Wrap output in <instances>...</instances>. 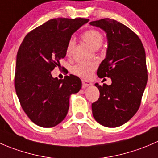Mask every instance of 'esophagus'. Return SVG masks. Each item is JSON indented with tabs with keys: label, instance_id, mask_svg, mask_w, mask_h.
<instances>
[{
	"label": "esophagus",
	"instance_id": "1",
	"mask_svg": "<svg viewBox=\"0 0 158 158\" xmlns=\"http://www.w3.org/2000/svg\"><path fill=\"white\" fill-rule=\"evenodd\" d=\"M82 84H83V87H88V86L91 85L92 83L90 82V81H85V80H83Z\"/></svg>",
	"mask_w": 158,
	"mask_h": 158
}]
</instances>
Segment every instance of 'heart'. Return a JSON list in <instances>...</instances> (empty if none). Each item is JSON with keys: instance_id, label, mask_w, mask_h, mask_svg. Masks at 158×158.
I'll use <instances>...</instances> for the list:
<instances>
[{"instance_id": "heart-1", "label": "heart", "mask_w": 158, "mask_h": 158, "mask_svg": "<svg viewBox=\"0 0 158 158\" xmlns=\"http://www.w3.org/2000/svg\"><path fill=\"white\" fill-rule=\"evenodd\" d=\"M82 39L94 49H98L102 45L104 37L100 31L97 30H89L82 34ZM74 46V40H69L66 47V55L70 57L72 54ZM97 67L95 62H80L74 65L72 68V72L76 75L83 78H88Z\"/></svg>"}]
</instances>
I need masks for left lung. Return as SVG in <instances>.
<instances>
[{
  "instance_id": "8db88e82",
  "label": "left lung",
  "mask_w": 158,
  "mask_h": 158,
  "mask_svg": "<svg viewBox=\"0 0 158 158\" xmlns=\"http://www.w3.org/2000/svg\"><path fill=\"white\" fill-rule=\"evenodd\" d=\"M90 25L106 33V57L97 74L112 81L110 85L95 84L100 98L92 104V114L97 122L104 127H119L127 122L140 107L148 82L144 48L135 33L115 20L104 18L91 21Z\"/></svg>"
}]
</instances>
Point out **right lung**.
I'll return each mask as SVG.
<instances>
[{"label": "right lung", "mask_w": 158, "mask_h": 158, "mask_svg": "<svg viewBox=\"0 0 158 158\" xmlns=\"http://www.w3.org/2000/svg\"><path fill=\"white\" fill-rule=\"evenodd\" d=\"M84 18H57L28 33L17 54L15 86L21 107L32 122L52 127L65 118L70 97L81 90V81L71 74L63 80L51 71L60 66L71 36L87 24Z\"/></svg>", "instance_id": "right-lung-1"}]
</instances>
